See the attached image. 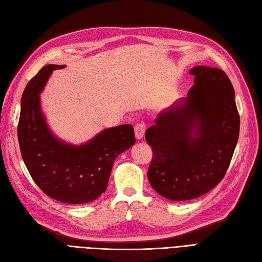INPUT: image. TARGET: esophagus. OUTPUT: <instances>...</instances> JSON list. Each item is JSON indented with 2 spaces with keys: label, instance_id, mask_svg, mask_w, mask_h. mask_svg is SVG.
Wrapping results in <instances>:
<instances>
[{
  "label": "esophagus",
  "instance_id": "esophagus-1",
  "mask_svg": "<svg viewBox=\"0 0 262 262\" xmlns=\"http://www.w3.org/2000/svg\"><path fill=\"white\" fill-rule=\"evenodd\" d=\"M134 133H135V138L137 139H142L144 137V133H145V123L140 122L134 125Z\"/></svg>",
  "mask_w": 262,
  "mask_h": 262
}]
</instances>
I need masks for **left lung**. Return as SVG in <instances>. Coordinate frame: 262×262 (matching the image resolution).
<instances>
[{
	"label": "left lung",
	"mask_w": 262,
	"mask_h": 262,
	"mask_svg": "<svg viewBox=\"0 0 262 262\" xmlns=\"http://www.w3.org/2000/svg\"><path fill=\"white\" fill-rule=\"evenodd\" d=\"M187 96L161 112L145 132L152 149L147 178L170 201H189L221 182L239 134L235 92L221 69H191Z\"/></svg>",
	"instance_id": "1"
}]
</instances>
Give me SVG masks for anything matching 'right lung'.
Here are the masks:
<instances>
[{
  "label": "right lung",
  "mask_w": 262,
  "mask_h": 262,
  "mask_svg": "<svg viewBox=\"0 0 262 262\" xmlns=\"http://www.w3.org/2000/svg\"><path fill=\"white\" fill-rule=\"evenodd\" d=\"M47 65L27 84L21 96L18 142L33 181L48 196L66 204H86L107 188L117 156L135 143L131 124L105 129L82 145L57 139L41 111L40 93L54 70Z\"/></svg>",
  "instance_id": "add662e5"
}]
</instances>
